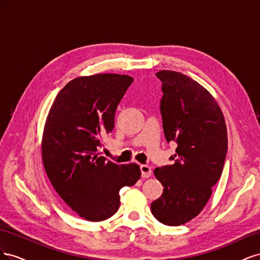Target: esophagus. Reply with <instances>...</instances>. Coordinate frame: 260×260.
<instances>
[{
    "mask_svg": "<svg viewBox=\"0 0 260 260\" xmlns=\"http://www.w3.org/2000/svg\"><path fill=\"white\" fill-rule=\"evenodd\" d=\"M141 169V175H142L143 178H149L152 175V169L147 165H141L140 166Z\"/></svg>",
    "mask_w": 260,
    "mask_h": 260,
    "instance_id": "1",
    "label": "esophagus"
}]
</instances>
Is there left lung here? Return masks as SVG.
Segmentation results:
<instances>
[{
	"label": "left lung",
	"mask_w": 260,
	"mask_h": 260,
	"mask_svg": "<svg viewBox=\"0 0 260 260\" xmlns=\"http://www.w3.org/2000/svg\"><path fill=\"white\" fill-rule=\"evenodd\" d=\"M162 82V128L167 142H176L174 165L157 167L162 194L151 204L159 222L177 226L205 207L222 174L228 151L223 114L214 96L190 77L171 70L156 74Z\"/></svg>",
	"instance_id": "obj_1"
}]
</instances>
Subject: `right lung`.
Returning a JSON list of instances; mask_svg holds the SVG:
<instances>
[{
    "label": "right lung",
    "instance_id": "obj_1",
    "mask_svg": "<svg viewBox=\"0 0 260 260\" xmlns=\"http://www.w3.org/2000/svg\"><path fill=\"white\" fill-rule=\"evenodd\" d=\"M132 82L127 75L78 77L59 91L46 117L41 142L46 175L61 200L88 221L111 218L120 205V188L141 177L139 165H117L100 153Z\"/></svg>",
    "mask_w": 260,
    "mask_h": 260
}]
</instances>
